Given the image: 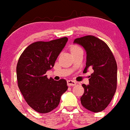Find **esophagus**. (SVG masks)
<instances>
[{
    "instance_id": "esophagus-1",
    "label": "esophagus",
    "mask_w": 130,
    "mask_h": 130,
    "mask_svg": "<svg viewBox=\"0 0 130 130\" xmlns=\"http://www.w3.org/2000/svg\"><path fill=\"white\" fill-rule=\"evenodd\" d=\"M76 85V82L72 80H68V86H74Z\"/></svg>"
}]
</instances>
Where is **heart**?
<instances>
[{"label": "heart", "mask_w": 130, "mask_h": 130, "mask_svg": "<svg viewBox=\"0 0 130 130\" xmlns=\"http://www.w3.org/2000/svg\"><path fill=\"white\" fill-rule=\"evenodd\" d=\"M80 47H78V45H71V47H70V51L71 52H73V51L74 50H78V49H80Z\"/></svg>", "instance_id": "obj_1"}]
</instances>
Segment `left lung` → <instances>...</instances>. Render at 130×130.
I'll return each instance as SVG.
<instances>
[{"mask_svg":"<svg viewBox=\"0 0 130 130\" xmlns=\"http://www.w3.org/2000/svg\"><path fill=\"white\" fill-rule=\"evenodd\" d=\"M74 43L82 45L87 52L84 72L88 68L94 70L89 76V85H82L84 94L80 97L81 104L93 112L103 111L116 92L117 65L115 58L106 43L94 36L76 38Z\"/></svg>","mask_w":130,"mask_h":130,"instance_id":"8db88e82","label":"left lung"}]
</instances>
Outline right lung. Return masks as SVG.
Wrapping results in <instances>:
<instances>
[{"instance_id":"obj_1","label":"right lung","mask_w":130,"mask_h":130,"mask_svg":"<svg viewBox=\"0 0 130 130\" xmlns=\"http://www.w3.org/2000/svg\"><path fill=\"white\" fill-rule=\"evenodd\" d=\"M67 37L31 43L21 54L16 66L18 86L29 106L39 113L52 111L67 91L65 79L48 78L47 71L54 67L56 58L68 42Z\"/></svg>"}]
</instances>
